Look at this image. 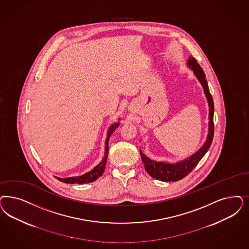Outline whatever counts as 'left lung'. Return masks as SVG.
<instances>
[{
  "label": "left lung",
  "instance_id": "obj_1",
  "mask_svg": "<svg viewBox=\"0 0 249 249\" xmlns=\"http://www.w3.org/2000/svg\"><path fill=\"white\" fill-rule=\"evenodd\" d=\"M188 64L189 67L193 70L195 75L197 76L198 81L201 83V85L204 88L209 107H210V116H209V134L207 137V141L196 154L191 155L189 158L176 163H164V162H156L154 160H151L148 158L143 153H141L142 163H144L145 170L152 178L158 180L165 181H178L184 178L186 176H188L190 172L192 171L198 162L201 160V158L205 155L208 150L212 145L213 135H214V123H213V113H214V104L213 100V96L210 93L208 83L206 80L205 73L203 70L199 66L197 60L190 56Z\"/></svg>",
  "mask_w": 249,
  "mask_h": 249
}]
</instances>
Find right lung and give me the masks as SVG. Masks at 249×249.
Masks as SVG:
<instances>
[{"instance_id":"1","label":"right lung","mask_w":249,"mask_h":249,"mask_svg":"<svg viewBox=\"0 0 249 249\" xmlns=\"http://www.w3.org/2000/svg\"><path fill=\"white\" fill-rule=\"evenodd\" d=\"M120 125V122L118 123H114L113 125H111V127L108 129V132H107V137L106 140V152H105V155H104L103 160L100 163H98L94 169H92L91 171L86 173L83 176H80V177H74V178H56L58 180L61 181V182H64V183H69V184H85V183H91V182H94V180H96L99 177L102 176V174L104 173L105 170V167H106V163H107V155H108V140L109 137L113 133V131L115 129H117Z\"/></svg>"}]
</instances>
